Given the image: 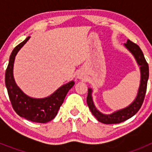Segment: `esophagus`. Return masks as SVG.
<instances>
[{
    "label": "esophagus",
    "mask_w": 152,
    "mask_h": 152,
    "mask_svg": "<svg viewBox=\"0 0 152 152\" xmlns=\"http://www.w3.org/2000/svg\"><path fill=\"white\" fill-rule=\"evenodd\" d=\"M78 78H82V75H78Z\"/></svg>",
    "instance_id": "1"
}]
</instances>
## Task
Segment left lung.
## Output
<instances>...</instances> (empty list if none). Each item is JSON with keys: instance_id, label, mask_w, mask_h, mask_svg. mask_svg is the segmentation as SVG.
Returning a JSON list of instances; mask_svg holds the SVG:
<instances>
[{"instance_id": "8db88e82", "label": "left lung", "mask_w": 152, "mask_h": 152, "mask_svg": "<svg viewBox=\"0 0 152 152\" xmlns=\"http://www.w3.org/2000/svg\"><path fill=\"white\" fill-rule=\"evenodd\" d=\"M125 46L132 52L134 57L136 59L137 63L140 66L141 71V81L139 89L138 91L135 100L132 103H131L129 107L126 108L118 110L110 115H105L101 113L97 110L95 107L94 104L93 103L92 97H91V92L92 90L91 88L88 89V97H87V103H88L89 109L91 110V113L97 119L98 121L101 122L105 124H115V123H120L127 120L129 118L136 113L140 110L143 101H144L145 96L146 90H147V84L149 76V69H148V64L146 61L143 52L141 50L140 47L137 44L134 43L133 42L130 41L129 39L127 40Z\"/></svg>"}]
</instances>
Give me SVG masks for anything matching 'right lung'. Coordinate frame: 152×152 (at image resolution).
Instances as JSON below:
<instances>
[{"label":"right lung","instance_id":"right-lung-1","mask_svg":"<svg viewBox=\"0 0 152 152\" xmlns=\"http://www.w3.org/2000/svg\"><path fill=\"white\" fill-rule=\"evenodd\" d=\"M29 38L28 36L13 49L5 72V84L12 107L19 116L35 123H45L56 117L68 91L73 87L75 82L71 81L61 86L51 96L42 99L29 97L23 94L13 79V68L16 55Z\"/></svg>","mask_w":152,"mask_h":152}]
</instances>
